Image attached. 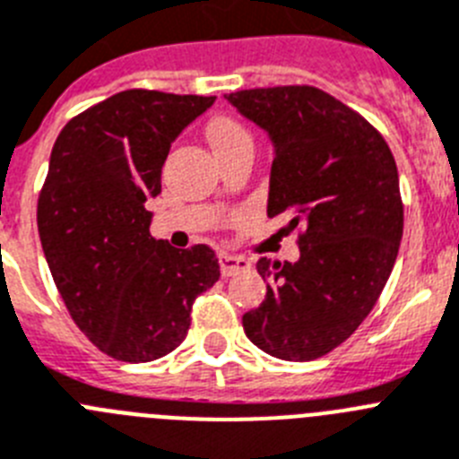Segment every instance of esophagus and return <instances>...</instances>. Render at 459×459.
<instances>
[{
	"instance_id": "esophagus-1",
	"label": "esophagus",
	"mask_w": 459,
	"mask_h": 459,
	"mask_svg": "<svg viewBox=\"0 0 459 459\" xmlns=\"http://www.w3.org/2000/svg\"><path fill=\"white\" fill-rule=\"evenodd\" d=\"M219 265H221V274H224V277L245 273V270L252 268V263L247 261L245 256H233V254H221V256H219Z\"/></svg>"
}]
</instances>
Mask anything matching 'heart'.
<instances>
[{
    "mask_svg": "<svg viewBox=\"0 0 459 459\" xmlns=\"http://www.w3.org/2000/svg\"><path fill=\"white\" fill-rule=\"evenodd\" d=\"M207 138H210L212 150H217V147L230 145V143L235 141H245V138H249V134H247L245 126L238 125L235 119L217 117L210 122V126H207ZM249 141H252V138H249Z\"/></svg>",
    "mask_w": 459,
    "mask_h": 459,
    "instance_id": "1",
    "label": "heart"
}]
</instances>
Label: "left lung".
<instances>
[{"mask_svg": "<svg viewBox=\"0 0 459 459\" xmlns=\"http://www.w3.org/2000/svg\"><path fill=\"white\" fill-rule=\"evenodd\" d=\"M224 99L273 143L268 217L302 229L296 263L258 258L268 290L242 328L270 356L314 360L349 340L393 273L404 226L395 159L368 119L316 87Z\"/></svg>", "mask_w": 459, "mask_h": 459, "instance_id": "1", "label": "left lung"}]
</instances>
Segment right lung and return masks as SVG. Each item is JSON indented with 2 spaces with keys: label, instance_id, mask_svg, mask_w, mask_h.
<instances>
[{
  "label": "right lung",
  "instance_id": "1",
  "mask_svg": "<svg viewBox=\"0 0 459 459\" xmlns=\"http://www.w3.org/2000/svg\"><path fill=\"white\" fill-rule=\"evenodd\" d=\"M217 97L126 90L74 117L50 152L39 238L75 325L103 353L150 362L182 344L191 305L219 279L207 245L150 235L170 145Z\"/></svg>",
  "mask_w": 459,
  "mask_h": 459
}]
</instances>
